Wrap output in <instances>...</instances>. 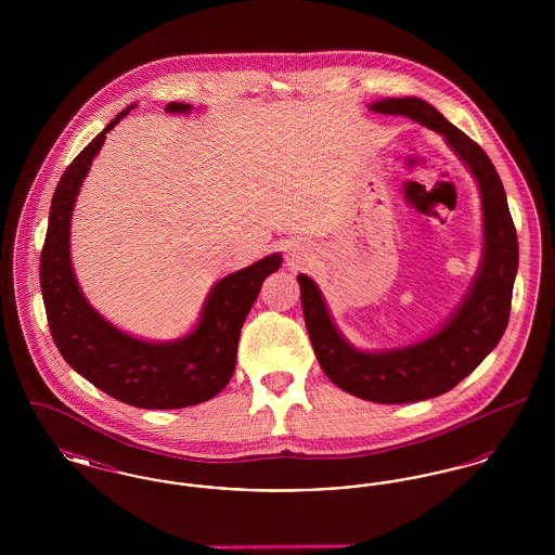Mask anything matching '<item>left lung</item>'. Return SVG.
Instances as JSON below:
<instances>
[{"label":"left lung","mask_w":555,"mask_h":555,"mask_svg":"<svg viewBox=\"0 0 555 555\" xmlns=\"http://www.w3.org/2000/svg\"><path fill=\"white\" fill-rule=\"evenodd\" d=\"M380 114H401L441 132L475 175L482 195L485 256L466 301L448 324L423 344L385 353L356 351L337 333L312 279L299 274L304 318L324 374L347 393L376 403H410L443 396L464 380L500 344L509 320L518 270V237L502 179L493 162L466 132L418 98L372 104Z\"/></svg>","instance_id":"left-lung-1"}]
</instances>
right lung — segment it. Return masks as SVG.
<instances>
[{"instance_id": "1", "label": "right lung", "mask_w": 555, "mask_h": 555, "mask_svg": "<svg viewBox=\"0 0 555 555\" xmlns=\"http://www.w3.org/2000/svg\"><path fill=\"white\" fill-rule=\"evenodd\" d=\"M131 109H122L64 170L53 193L39 281L53 344L80 376L134 408L177 410L208 401L229 385L237 362L241 326L266 276L281 268V256H266L216 283L197 328L181 341L147 344L107 324L87 304L75 281L68 233L73 206L91 162L104 145L106 132ZM189 109L177 102L166 106V112Z\"/></svg>"}]
</instances>
